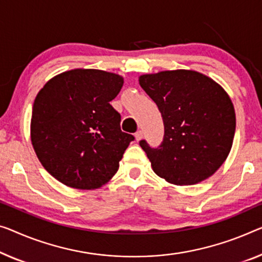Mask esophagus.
<instances>
[{
    "label": "esophagus",
    "mask_w": 262,
    "mask_h": 262,
    "mask_svg": "<svg viewBox=\"0 0 262 262\" xmlns=\"http://www.w3.org/2000/svg\"><path fill=\"white\" fill-rule=\"evenodd\" d=\"M142 136H143L142 130H138V132L135 133V139H136V141H140V140L142 139Z\"/></svg>",
    "instance_id": "esophagus-1"
}]
</instances>
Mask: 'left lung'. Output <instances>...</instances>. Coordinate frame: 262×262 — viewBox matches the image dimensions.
Returning a JSON list of instances; mask_svg holds the SVG:
<instances>
[{
	"instance_id": "obj_1",
	"label": "left lung",
	"mask_w": 262,
	"mask_h": 262,
	"mask_svg": "<svg viewBox=\"0 0 262 262\" xmlns=\"http://www.w3.org/2000/svg\"><path fill=\"white\" fill-rule=\"evenodd\" d=\"M139 82L165 126L160 146L140 141L155 173L174 185H194L215 173L231 151L235 133V112L227 93L193 70L147 74Z\"/></svg>"
}]
</instances>
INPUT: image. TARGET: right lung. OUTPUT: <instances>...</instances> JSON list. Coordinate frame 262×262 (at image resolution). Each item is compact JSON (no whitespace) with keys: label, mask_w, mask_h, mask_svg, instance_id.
Returning a JSON list of instances; mask_svg holds the SVG:
<instances>
[{"label":"right lung","mask_w":262,"mask_h":262,"mask_svg":"<svg viewBox=\"0 0 262 262\" xmlns=\"http://www.w3.org/2000/svg\"><path fill=\"white\" fill-rule=\"evenodd\" d=\"M123 79L97 69H74L47 82L34 101L31 143L48 173L66 186L95 189L119 169L135 138L121 130L111 103Z\"/></svg>","instance_id":"right-lung-1"}]
</instances>
